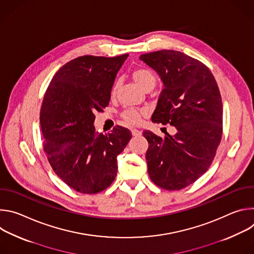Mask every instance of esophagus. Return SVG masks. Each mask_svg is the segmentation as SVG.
<instances>
[{
	"instance_id": "obj_1",
	"label": "esophagus",
	"mask_w": 254,
	"mask_h": 254,
	"mask_svg": "<svg viewBox=\"0 0 254 254\" xmlns=\"http://www.w3.org/2000/svg\"><path fill=\"white\" fill-rule=\"evenodd\" d=\"M130 131H131V134H132L133 136H139V135L141 134V131L138 130V129H136V128H131Z\"/></svg>"
}]
</instances>
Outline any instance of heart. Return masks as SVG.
<instances>
[{"label":"heart","instance_id":"b5f03b06","mask_svg":"<svg viewBox=\"0 0 254 254\" xmlns=\"http://www.w3.org/2000/svg\"><path fill=\"white\" fill-rule=\"evenodd\" d=\"M131 77L135 84L143 91H147L148 89H153L156 85L157 78L152 71L144 69V68H138L132 71ZM118 87V84L116 83L113 87V93L116 92ZM143 114L140 112H137L135 110H127L125 111L122 115L125 122L128 125H138L141 122Z\"/></svg>","mask_w":254,"mask_h":254}]
</instances>
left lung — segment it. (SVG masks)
Listing matches in <instances>:
<instances>
[{
	"instance_id": "left-lung-1",
	"label": "left lung",
	"mask_w": 254,
	"mask_h": 254,
	"mask_svg": "<svg viewBox=\"0 0 254 254\" xmlns=\"http://www.w3.org/2000/svg\"><path fill=\"white\" fill-rule=\"evenodd\" d=\"M139 59L154 69L163 83L152 122L175 127L165 137L143 130L149 142L148 173L166 190H181L210 167L222 136L223 106L209 68L185 53L161 50Z\"/></svg>"
}]
</instances>
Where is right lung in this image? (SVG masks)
<instances>
[{
	"label": "right lung",
	"mask_w": 254,
	"mask_h": 254,
	"mask_svg": "<svg viewBox=\"0 0 254 254\" xmlns=\"http://www.w3.org/2000/svg\"><path fill=\"white\" fill-rule=\"evenodd\" d=\"M127 56L71 60L56 72L44 95L40 111L44 151L56 175L77 192L95 194L110 186L118 173L117 157L131 138L126 127L117 126L103 134L93 126V113L108 105Z\"/></svg>",
	"instance_id": "add662e5"
}]
</instances>
